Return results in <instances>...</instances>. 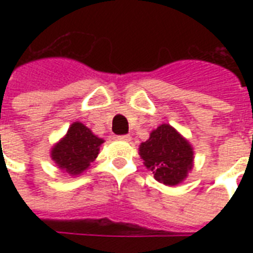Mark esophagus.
<instances>
[{"instance_id":"esophagus-1","label":"esophagus","mask_w":253,"mask_h":253,"mask_svg":"<svg viewBox=\"0 0 253 253\" xmlns=\"http://www.w3.org/2000/svg\"><path fill=\"white\" fill-rule=\"evenodd\" d=\"M117 139H119V140H123V142H130L131 136L130 135H118V136H117Z\"/></svg>"}]
</instances>
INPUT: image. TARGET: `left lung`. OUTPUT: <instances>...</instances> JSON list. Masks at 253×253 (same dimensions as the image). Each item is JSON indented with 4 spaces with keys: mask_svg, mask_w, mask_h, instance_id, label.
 I'll use <instances>...</instances> for the list:
<instances>
[{
    "mask_svg": "<svg viewBox=\"0 0 253 253\" xmlns=\"http://www.w3.org/2000/svg\"><path fill=\"white\" fill-rule=\"evenodd\" d=\"M139 155L154 177L164 185H177L193 167L190 144L169 125H162L140 144Z\"/></svg>",
    "mask_w": 253,
    "mask_h": 253,
    "instance_id": "left-lung-1",
    "label": "left lung"
}]
</instances>
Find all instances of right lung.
<instances>
[{"label": "right lung", "mask_w": 253, "mask_h": 253, "mask_svg": "<svg viewBox=\"0 0 253 253\" xmlns=\"http://www.w3.org/2000/svg\"><path fill=\"white\" fill-rule=\"evenodd\" d=\"M102 139L97 138L83 123L75 122L68 132L52 148L51 156L59 168L76 176L84 172L97 158Z\"/></svg>", "instance_id": "right-lung-1"}]
</instances>
